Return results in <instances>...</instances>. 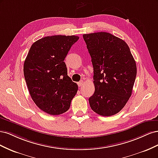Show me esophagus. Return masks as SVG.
<instances>
[{
	"label": "esophagus",
	"instance_id": "34e87169",
	"mask_svg": "<svg viewBox=\"0 0 158 158\" xmlns=\"http://www.w3.org/2000/svg\"><path fill=\"white\" fill-rule=\"evenodd\" d=\"M83 84H84V82H83V81H80L79 82H78V85L79 87L82 86V85Z\"/></svg>",
	"mask_w": 158,
	"mask_h": 158
}]
</instances>
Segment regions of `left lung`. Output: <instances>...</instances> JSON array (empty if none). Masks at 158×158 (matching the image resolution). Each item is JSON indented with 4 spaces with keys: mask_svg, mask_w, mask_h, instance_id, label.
<instances>
[{
    "mask_svg": "<svg viewBox=\"0 0 158 158\" xmlns=\"http://www.w3.org/2000/svg\"><path fill=\"white\" fill-rule=\"evenodd\" d=\"M92 58L95 92L90 107L99 115L118 113L130 98L136 76V64L127 43L107 32L84 34Z\"/></svg>",
    "mask_w": 158,
    "mask_h": 158,
    "instance_id": "left-lung-1",
    "label": "left lung"
}]
</instances>
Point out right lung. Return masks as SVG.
<instances>
[{"instance_id":"1","label":"right lung","mask_w":158,"mask_h":158,"mask_svg":"<svg viewBox=\"0 0 158 158\" xmlns=\"http://www.w3.org/2000/svg\"><path fill=\"white\" fill-rule=\"evenodd\" d=\"M76 35L47 36L33 43L23 64V74L33 101L52 115L67 111L78 85L67 75L64 62Z\"/></svg>"}]
</instances>
